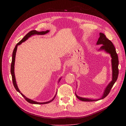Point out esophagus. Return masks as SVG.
Wrapping results in <instances>:
<instances>
[{
  "label": "esophagus",
  "mask_w": 126,
  "mask_h": 126,
  "mask_svg": "<svg viewBox=\"0 0 126 126\" xmlns=\"http://www.w3.org/2000/svg\"><path fill=\"white\" fill-rule=\"evenodd\" d=\"M68 65V66H70V65H70V64H69Z\"/></svg>",
  "instance_id": "34e87169"
}]
</instances>
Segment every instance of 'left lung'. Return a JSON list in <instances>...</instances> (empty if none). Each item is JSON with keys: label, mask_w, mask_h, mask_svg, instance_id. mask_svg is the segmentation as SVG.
Masks as SVG:
<instances>
[{"label": "left lung", "mask_w": 126, "mask_h": 126, "mask_svg": "<svg viewBox=\"0 0 126 126\" xmlns=\"http://www.w3.org/2000/svg\"><path fill=\"white\" fill-rule=\"evenodd\" d=\"M97 45L102 44V46L99 49V50H104L107 53H109L111 55V56L112 57L111 62H112V80L108 85V86L106 88L102 97L99 99L93 100L91 99L82 98L79 96H78L75 93V95L77 98L79 100L82 101L92 102V101H98V100H101L105 98L109 94L112 87L113 86L114 84H115V83L116 82L118 78V76L119 74L118 56L113 43L106 37L104 33H100V37L98 39V40L97 42Z\"/></svg>", "instance_id": "8db88e82"}]
</instances>
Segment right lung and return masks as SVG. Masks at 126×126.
<instances>
[{
    "label": "right lung",
    "mask_w": 126,
    "mask_h": 126,
    "mask_svg": "<svg viewBox=\"0 0 126 126\" xmlns=\"http://www.w3.org/2000/svg\"><path fill=\"white\" fill-rule=\"evenodd\" d=\"M49 32V30H46L45 31H40V32H38V31H37L36 30H32L31 31H30L29 32H28L25 36L23 37V38L21 40V41H20L18 43L14 50H13V53H12V62H11V69H10V71H11V75H12V82H13V85H14V88H15L16 90L19 93H20V94L25 98V99L29 103H31V104H47V103H49L50 102H51V101H52L54 99L55 97H56V94L55 95V97H54V98L50 101H48V102H43V103H39V102H36V101H33L30 99H28L27 98V97H26L23 94H22V93L20 91V90H19L18 88L17 87V85L16 84V80H15V74H14V64H15V55H16V51H17V46L18 45H19L20 44H21L22 42L25 41L27 39H28V38H29L30 37H31L32 35H35V34H37V35H44V34H45L47 33H48ZM61 78H60L59 80V82L60 81V80H61ZM57 94V93H56Z\"/></svg>",
    "instance_id": "add662e5"
}]
</instances>
